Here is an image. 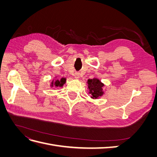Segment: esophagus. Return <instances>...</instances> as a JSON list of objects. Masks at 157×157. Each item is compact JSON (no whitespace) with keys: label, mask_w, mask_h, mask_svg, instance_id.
I'll list each match as a JSON object with an SVG mask.
<instances>
[{"label":"esophagus","mask_w":157,"mask_h":157,"mask_svg":"<svg viewBox=\"0 0 157 157\" xmlns=\"http://www.w3.org/2000/svg\"><path fill=\"white\" fill-rule=\"evenodd\" d=\"M74 77L76 79H78L79 78V73L77 72H75V73L74 74Z\"/></svg>","instance_id":"34e87169"}]
</instances>
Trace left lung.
Here are the masks:
<instances>
[{"label":"left lung","instance_id":"8db88e82","mask_svg":"<svg viewBox=\"0 0 157 157\" xmlns=\"http://www.w3.org/2000/svg\"><path fill=\"white\" fill-rule=\"evenodd\" d=\"M88 84V93L91 95V98L93 99H97L100 98L104 94L103 87L105 86L100 80L98 78H94L92 79H88L86 82Z\"/></svg>","mask_w":157,"mask_h":157}]
</instances>
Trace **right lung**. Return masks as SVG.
I'll use <instances>...</instances> for the list:
<instances>
[{
  "mask_svg": "<svg viewBox=\"0 0 157 157\" xmlns=\"http://www.w3.org/2000/svg\"><path fill=\"white\" fill-rule=\"evenodd\" d=\"M66 78L61 77V78H58L57 77H55V79H53L51 81L50 86L51 88L53 87H58V88H62L63 85L66 82Z\"/></svg>",
  "mask_w": 157,
  "mask_h": 157,
  "instance_id": "add662e5",
  "label": "right lung"
}]
</instances>
